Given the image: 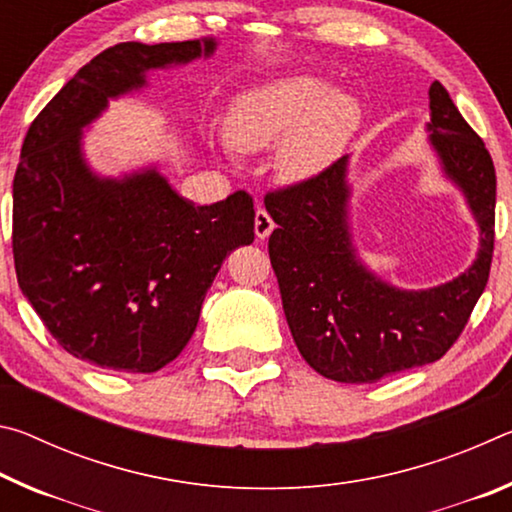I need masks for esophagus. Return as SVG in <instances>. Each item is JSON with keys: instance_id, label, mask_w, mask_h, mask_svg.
<instances>
[{"instance_id": "esophagus-1", "label": "esophagus", "mask_w": 512, "mask_h": 512, "mask_svg": "<svg viewBox=\"0 0 512 512\" xmlns=\"http://www.w3.org/2000/svg\"><path fill=\"white\" fill-rule=\"evenodd\" d=\"M273 228H275V223L271 219V214L259 207V210L255 212V235H257V239H266L273 232Z\"/></svg>"}]
</instances>
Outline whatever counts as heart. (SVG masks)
<instances>
[{"mask_svg":"<svg viewBox=\"0 0 512 512\" xmlns=\"http://www.w3.org/2000/svg\"><path fill=\"white\" fill-rule=\"evenodd\" d=\"M361 124L359 101L325 81L291 74L246 90L225 117V140L239 153L273 146L275 173L298 185L325 171L348 149Z\"/></svg>","mask_w":512,"mask_h":512,"instance_id":"obj_1","label":"heart"}]
</instances>
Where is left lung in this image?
Listing matches in <instances>:
<instances>
[{
  "instance_id": "obj_1",
  "label": "left lung",
  "mask_w": 512,
  "mask_h": 512,
  "mask_svg": "<svg viewBox=\"0 0 512 512\" xmlns=\"http://www.w3.org/2000/svg\"><path fill=\"white\" fill-rule=\"evenodd\" d=\"M429 110L431 151L479 225V253L454 280L420 291L400 289L361 262L348 216V155L305 183L264 198L277 223L268 255L284 316L302 357L327 379L372 384L438 361L461 336L488 284L495 248V164L438 81L429 88Z\"/></svg>"
}]
</instances>
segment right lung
I'll list each match as a JSON object with an SVG mask.
<instances>
[{
    "label": "right lung",
    "instance_id": "1",
    "mask_svg": "<svg viewBox=\"0 0 512 512\" xmlns=\"http://www.w3.org/2000/svg\"><path fill=\"white\" fill-rule=\"evenodd\" d=\"M214 38L121 42L94 56L33 119L13 180L17 284L58 345L117 372H155L183 352L207 289L255 239L253 198L180 196L158 167L94 173L83 128L146 88L151 69L210 58Z\"/></svg>",
    "mask_w": 512,
    "mask_h": 512
}]
</instances>
